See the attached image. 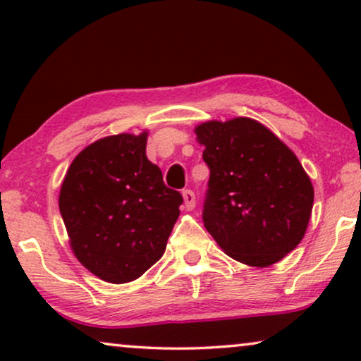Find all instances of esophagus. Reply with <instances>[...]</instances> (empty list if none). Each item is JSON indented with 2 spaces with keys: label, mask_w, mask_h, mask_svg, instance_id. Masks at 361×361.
I'll return each instance as SVG.
<instances>
[{
  "label": "esophagus",
  "mask_w": 361,
  "mask_h": 361,
  "mask_svg": "<svg viewBox=\"0 0 361 361\" xmlns=\"http://www.w3.org/2000/svg\"><path fill=\"white\" fill-rule=\"evenodd\" d=\"M182 197H184V204H185V209L187 210H194L195 207V194L192 190H184L182 192Z\"/></svg>",
  "instance_id": "1"
}]
</instances>
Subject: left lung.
Segmentation results:
<instances>
[{
  "instance_id": "obj_1",
  "label": "left lung",
  "mask_w": 361,
  "mask_h": 361,
  "mask_svg": "<svg viewBox=\"0 0 361 361\" xmlns=\"http://www.w3.org/2000/svg\"><path fill=\"white\" fill-rule=\"evenodd\" d=\"M210 169L202 219L231 258L256 268L278 263L304 238L314 187L298 157L251 118L195 128Z\"/></svg>"
}]
</instances>
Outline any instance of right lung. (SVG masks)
Masks as SVG:
<instances>
[{
    "label": "right lung",
    "mask_w": 361,
    "mask_h": 361,
    "mask_svg": "<svg viewBox=\"0 0 361 361\" xmlns=\"http://www.w3.org/2000/svg\"><path fill=\"white\" fill-rule=\"evenodd\" d=\"M147 133L102 137L68 167L59 209L77 259L106 283H130L164 255L182 195L146 157Z\"/></svg>",
    "instance_id": "right-lung-1"
}]
</instances>
